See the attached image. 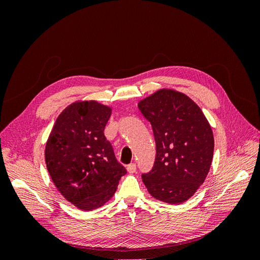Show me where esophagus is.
Wrapping results in <instances>:
<instances>
[{"mask_svg":"<svg viewBox=\"0 0 260 260\" xmlns=\"http://www.w3.org/2000/svg\"><path fill=\"white\" fill-rule=\"evenodd\" d=\"M127 170H128V172H130V174H133V172H136V170H137V165L136 164L128 165Z\"/></svg>","mask_w":260,"mask_h":260,"instance_id":"obj_1","label":"esophagus"}]
</instances>
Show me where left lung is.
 I'll return each mask as SVG.
<instances>
[{"label":"left lung","instance_id":"left-lung-1","mask_svg":"<svg viewBox=\"0 0 260 260\" xmlns=\"http://www.w3.org/2000/svg\"><path fill=\"white\" fill-rule=\"evenodd\" d=\"M151 122L155 142L154 167L142 175L154 199L178 205L205 181L214 156V135L199 105L184 93L160 89L139 102Z\"/></svg>","mask_w":260,"mask_h":260}]
</instances>
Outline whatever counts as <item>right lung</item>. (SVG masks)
<instances>
[{
  "instance_id": "right-lung-1",
  "label": "right lung",
  "mask_w": 260,
  "mask_h": 260,
  "mask_svg": "<svg viewBox=\"0 0 260 260\" xmlns=\"http://www.w3.org/2000/svg\"><path fill=\"white\" fill-rule=\"evenodd\" d=\"M112 107L76 101L60 113L45 145V164L54 185L84 211L111 200L125 168L104 136Z\"/></svg>"
}]
</instances>
